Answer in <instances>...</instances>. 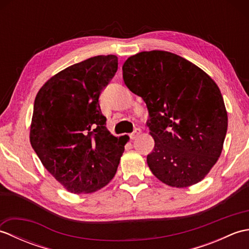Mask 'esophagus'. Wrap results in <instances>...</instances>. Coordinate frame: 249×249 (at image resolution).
<instances>
[{
	"mask_svg": "<svg viewBox=\"0 0 249 249\" xmlns=\"http://www.w3.org/2000/svg\"><path fill=\"white\" fill-rule=\"evenodd\" d=\"M140 134H141V130H140L139 128H136V129L133 131V133H131V134L129 135V138H130L131 140H134V139H136L137 137H138Z\"/></svg>",
	"mask_w": 249,
	"mask_h": 249,
	"instance_id": "34e87169",
	"label": "esophagus"
}]
</instances>
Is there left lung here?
Masks as SVG:
<instances>
[{
  "label": "left lung",
  "instance_id": "1",
  "mask_svg": "<svg viewBox=\"0 0 249 249\" xmlns=\"http://www.w3.org/2000/svg\"><path fill=\"white\" fill-rule=\"evenodd\" d=\"M122 70L126 87L149 111L152 173L172 187L200 182L220 156L228 127L217 84L192 62L162 50L130 56Z\"/></svg>",
  "mask_w": 249,
  "mask_h": 249
}]
</instances>
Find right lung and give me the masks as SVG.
<instances>
[{
    "label": "right lung",
    "mask_w": 249,
    "mask_h": 249,
    "mask_svg": "<svg viewBox=\"0 0 249 249\" xmlns=\"http://www.w3.org/2000/svg\"><path fill=\"white\" fill-rule=\"evenodd\" d=\"M118 71L112 54L89 57L50 78L36 95L30 141L67 190L89 194L115 176L127 140L106 127L99 95Z\"/></svg>",
    "instance_id": "add662e5"
}]
</instances>
